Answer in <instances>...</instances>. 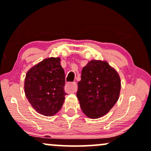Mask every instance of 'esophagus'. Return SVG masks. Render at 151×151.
Returning a JSON list of instances; mask_svg holds the SVG:
<instances>
[{"label":"esophagus","mask_w":151,"mask_h":151,"mask_svg":"<svg viewBox=\"0 0 151 151\" xmlns=\"http://www.w3.org/2000/svg\"><path fill=\"white\" fill-rule=\"evenodd\" d=\"M66 91L67 92H74L77 90V86L76 82H69L66 84Z\"/></svg>","instance_id":"esophagus-1"}]
</instances>
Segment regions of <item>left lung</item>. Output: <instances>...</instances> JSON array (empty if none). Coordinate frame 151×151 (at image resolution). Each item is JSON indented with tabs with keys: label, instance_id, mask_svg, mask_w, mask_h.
I'll return each instance as SVG.
<instances>
[{
	"label": "left lung",
	"instance_id": "obj_1",
	"mask_svg": "<svg viewBox=\"0 0 151 151\" xmlns=\"http://www.w3.org/2000/svg\"><path fill=\"white\" fill-rule=\"evenodd\" d=\"M77 96L82 111L91 119L104 116L119 99L121 80L107 62L91 60L83 68Z\"/></svg>",
	"mask_w": 151,
	"mask_h": 151
}]
</instances>
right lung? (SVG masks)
<instances>
[{
	"mask_svg": "<svg viewBox=\"0 0 151 151\" xmlns=\"http://www.w3.org/2000/svg\"><path fill=\"white\" fill-rule=\"evenodd\" d=\"M65 74L60 59H45L27 72L25 80L26 97L39 114L52 116L65 101Z\"/></svg>",
	"mask_w": 151,
	"mask_h": 151,
	"instance_id": "1",
	"label": "right lung"
}]
</instances>
